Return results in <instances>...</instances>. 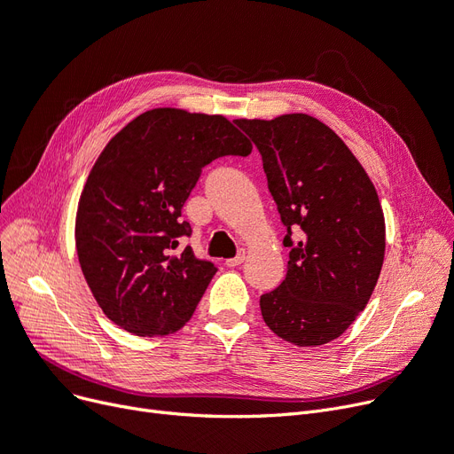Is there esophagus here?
<instances>
[{"instance_id": "obj_1", "label": "esophagus", "mask_w": 454, "mask_h": 454, "mask_svg": "<svg viewBox=\"0 0 454 454\" xmlns=\"http://www.w3.org/2000/svg\"><path fill=\"white\" fill-rule=\"evenodd\" d=\"M243 262H245V253H239L238 256H233V258L226 260V265H228V267H238V265H241Z\"/></svg>"}]
</instances>
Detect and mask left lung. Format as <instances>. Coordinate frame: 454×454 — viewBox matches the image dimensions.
Masks as SVG:
<instances>
[{
	"label": "left lung",
	"mask_w": 454,
	"mask_h": 454,
	"mask_svg": "<svg viewBox=\"0 0 454 454\" xmlns=\"http://www.w3.org/2000/svg\"><path fill=\"white\" fill-rule=\"evenodd\" d=\"M236 123L260 151L288 230L284 247H292L286 278L260 297L263 322L295 346L327 344L354 324L376 288L385 254L378 192L339 134L312 115Z\"/></svg>",
	"instance_id": "8db88e82"
}]
</instances>
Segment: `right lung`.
I'll return each instance as SVG.
<instances>
[{
    "label": "right lung",
    "instance_id": "right-lung-1",
    "mask_svg": "<svg viewBox=\"0 0 454 454\" xmlns=\"http://www.w3.org/2000/svg\"><path fill=\"white\" fill-rule=\"evenodd\" d=\"M253 144L224 115L153 108L106 144L80 194L76 253L103 312L138 337H164L191 320L216 267L191 247L181 209L201 168Z\"/></svg>",
    "mask_w": 454,
    "mask_h": 454
}]
</instances>
